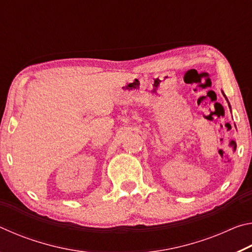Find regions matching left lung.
Wrapping results in <instances>:
<instances>
[{
  "instance_id": "left-lung-1",
  "label": "left lung",
  "mask_w": 252,
  "mask_h": 252,
  "mask_svg": "<svg viewBox=\"0 0 252 252\" xmlns=\"http://www.w3.org/2000/svg\"><path fill=\"white\" fill-rule=\"evenodd\" d=\"M222 94H223V96L225 97V100H227V101H228V99H227V96H225V94H224V93H223V92H222ZM228 104H229V108H230V109H231V106H230V103H229V101H228Z\"/></svg>"
}]
</instances>
